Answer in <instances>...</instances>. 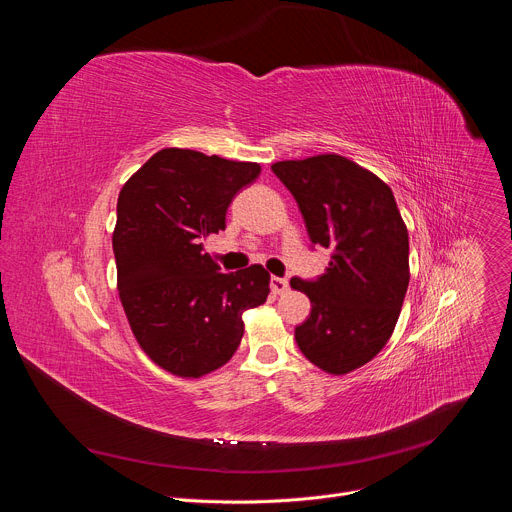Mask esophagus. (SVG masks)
Segmentation results:
<instances>
[{
  "instance_id": "obj_1",
  "label": "esophagus",
  "mask_w": 512,
  "mask_h": 512,
  "mask_svg": "<svg viewBox=\"0 0 512 512\" xmlns=\"http://www.w3.org/2000/svg\"><path fill=\"white\" fill-rule=\"evenodd\" d=\"M287 287H289V283H287V279H283V277H271V291L275 296H281V294H285L287 291Z\"/></svg>"
}]
</instances>
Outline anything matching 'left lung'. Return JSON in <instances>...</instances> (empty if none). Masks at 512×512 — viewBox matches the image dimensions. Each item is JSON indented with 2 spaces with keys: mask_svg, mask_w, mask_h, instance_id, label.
Returning <instances> with one entry per match:
<instances>
[{
  "mask_svg": "<svg viewBox=\"0 0 512 512\" xmlns=\"http://www.w3.org/2000/svg\"><path fill=\"white\" fill-rule=\"evenodd\" d=\"M273 174L294 194L314 245L332 249L326 271L289 285L310 298L296 328L304 356L330 375L373 360L391 338L409 285V235L391 188L348 158L285 160Z\"/></svg>",
  "mask_w": 512,
  "mask_h": 512,
  "instance_id": "obj_1",
  "label": "left lung"
}]
</instances>
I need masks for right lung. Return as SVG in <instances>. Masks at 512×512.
<instances>
[{
    "label": "right lung",
    "mask_w": 512,
    "mask_h": 512,
    "mask_svg": "<svg viewBox=\"0 0 512 512\" xmlns=\"http://www.w3.org/2000/svg\"><path fill=\"white\" fill-rule=\"evenodd\" d=\"M261 174L233 162L166 148L121 188L113 253L119 298L143 352L164 371L198 379L231 360L245 310L265 304L269 273H221L202 239L225 231L235 194Z\"/></svg>",
    "instance_id": "right-lung-1"
}]
</instances>
